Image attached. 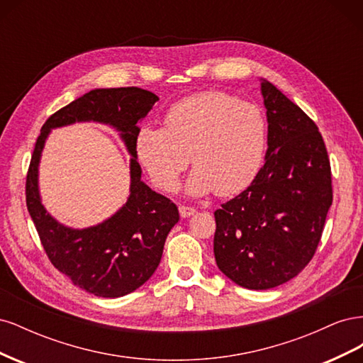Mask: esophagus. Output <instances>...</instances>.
Returning <instances> with one entry per match:
<instances>
[{
    "label": "esophagus",
    "mask_w": 363,
    "mask_h": 363,
    "mask_svg": "<svg viewBox=\"0 0 363 363\" xmlns=\"http://www.w3.org/2000/svg\"><path fill=\"white\" fill-rule=\"evenodd\" d=\"M179 212H180V216L182 218H189L192 215H195V208L194 207H188V206H180L179 207Z\"/></svg>",
    "instance_id": "esophagus-1"
}]
</instances>
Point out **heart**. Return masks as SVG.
Listing matches in <instances>:
<instances>
[{
	"instance_id": "heart-1",
	"label": "heart",
	"mask_w": 363,
	"mask_h": 363,
	"mask_svg": "<svg viewBox=\"0 0 363 363\" xmlns=\"http://www.w3.org/2000/svg\"><path fill=\"white\" fill-rule=\"evenodd\" d=\"M136 157L151 182L164 192L179 189L191 162L186 192L227 196L256 179L267 150V121L251 103L225 92H200L175 103L164 127L144 125L136 136Z\"/></svg>"
}]
</instances>
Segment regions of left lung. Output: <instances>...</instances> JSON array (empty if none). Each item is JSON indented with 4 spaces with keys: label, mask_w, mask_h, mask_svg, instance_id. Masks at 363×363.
Segmentation results:
<instances>
[{
    "label": "left lung",
    "mask_w": 363,
    "mask_h": 363,
    "mask_svg": "<svg viewBox=\"0 0 363 363\" xmlns=\"http://www.w3.org/2000/svg\"><path fill=\"white\" fill-rule=\"evenodd\" d=\"M265 164L215 212L213 252L224 276L247 289L294 279L313 257L333 201L330 160L316 124L268 80Z\"/></svg>",
    "instance_id": "8db88e82"
}]
</instances>
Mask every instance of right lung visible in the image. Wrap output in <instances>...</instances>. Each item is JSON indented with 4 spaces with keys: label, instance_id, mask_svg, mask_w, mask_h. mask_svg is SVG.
<instances>
[{
    "label": "right lung",
    "instance_id": "add662e5",
    "mask_svg": "<svg viewBox=\"0 0 363 363\" xmlns=\"http://www.w3.org/2000/svg\"><path fill=\"white\" fill-rule=\"evenodd\" d=\"M156 101L157 95L140 87L94 89L47 119L31 156L26 183L27 208L43 250L75 286L103 298L133 292L155 274L164 240L180 219L177 206L140 180L136 136L139 123ZM75 122L113 126L132 156L126 204L106 222L87 229L60 225L46 212L38 192V163L49 131Z\"/></svg>",
    "mask_w": 363,
    "mask_h": 363
}]
</instances>
